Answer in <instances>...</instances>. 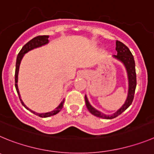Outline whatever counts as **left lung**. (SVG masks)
Listing matches in <instances>:
<instances>
[{
    "label": "left lung",
    "mask_w": 154,
    "mask_h": 154,
    "mask_svg": "<svg viewBox=\"0 0 154 154\" xmlns=\"http://www.w3.org/2000/svg\"><path fill=\"white\" fill-rule=\"evenodd\" d=\"M116 51L117 52V55H113V58L115 60H118L120 63L124 64L127 74V78H128V93L127 97L124 103L121 106L120 109L117 110L115 113L110 115L104 114L102 112L99 111L97 109L91 106L89 100L87 99V97L85 95V102L86 106L87 109L92 113L93 115L97 117L103 119H110L115 118L118 117L119 115L121 114L124 111H125L129 106H131L133 102L135 93L136 87H137V76H136V69H135V61H134V56L131 54V51L129 48L120 41H116Z\"/></svg>",
    "instance_id": "8db88e82"
}]
</instances>
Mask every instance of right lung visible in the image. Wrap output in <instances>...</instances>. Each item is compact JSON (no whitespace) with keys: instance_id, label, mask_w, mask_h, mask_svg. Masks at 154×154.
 <instances>
[{"instance_id":"obj_1","label":"right lung","mask_w":154,"mask_h":154,"mask_svg":"<svg viewBox=\"0 0 154 154\" xmlns=\"http://www.w3.org/2000/svg\"><path fill=\"white\" fill-rule=\"evenodd\" d=\"M48 38H49V36L48 35L37 36V37L33 38L32 40H30V41H28V42H27V44L23 47V48H22V49L20 50L18 55H17V57L16 69H15V87H16V91L17 92V94H18L19 98H20L22 105H23V106H24L27 110H30L31 113H34L35 115H37V116H39V117H51V116H54V115L59 113V112L61 110L62 108H63V103H64V100H63L61 101V103L59 104V106H58L57 107L55 108L54 110H52V111L48 112V113H37V112L35 111H33V110L29 109V108L24 104V103L23 102L21 98H20V92H19L18 86H17V81H18V72H19V68H20V62H21L22 58L23 57L24 54H27V52H29L30 51H32V50L35 49V48H41V47L44 46V45L48 44V43H49V40H48Z\"/></svg>"}]
</instances>
